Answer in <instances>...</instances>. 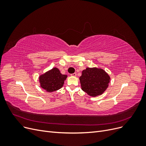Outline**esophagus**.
Here are the masks:
<instances>
[{"mask_svg": "<svg viewBox=\"0 0 146 146\" xmlns=\"http://www.w3.org/2000/svg\"><path fill=\"white\" fill-rule=\"evenodd\" d=\"M71 76H73V77L76 76V73H73V74H71Z\"/></svg>", "mask_w": 146, "mask_h": 146, "instance_id": "esophagus-1", "label": "esophagus"}]
</instances>
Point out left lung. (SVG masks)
Returning <instances> with one entry per match:
<instances>
[{
	"mask_svg": "<svg viewBox=\"0 0 146 146\" xmlns=\"http://www.w3.org/2000/svg\"><path fill=\"white\" fill-rule=\"evenodd\" d=\"M82 91L91 97L103 94L109 85L110 77L104 70L97 67H87L79 78Z\"/></svg>",
	"mask_w": 146,
	"mask_h": 146,
	"instance_id": "1",
	"label": "left lung"
}]
</instances>
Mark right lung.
Wrapping results in <instances>:
<instances>
[{
  "label": "right lung",
  "instance_id": "add662e5",
  "mask_svg": "<svg viewBox=\"0 0 146 146\" xmlns=\"http://www.w3.org/2000/svg\"><path fill=\"white\" fill-rule=\"evenodd\" d=\"M67 78V74L61 73L57 67H54L39 77L40 86L46 92H52L61 89Z\"/></svg>",
  "mask_w": 146,
  "mask_h": 146
}]
</instances>
